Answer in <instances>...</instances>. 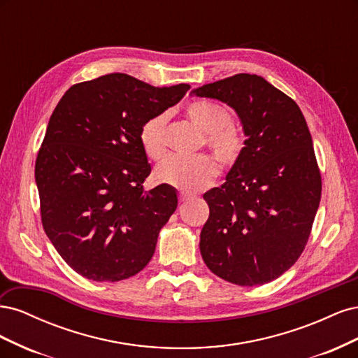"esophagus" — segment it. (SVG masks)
<instances>
[{
	"mask_svg": "<svg viewBox=\"0 0 358 358\" xmlns=\"http://www.w3.org/2000/svg\"><path fill=\"white\" fill-rule=\"evenodd\" d=\"M192 197L189 196V194H187V192H179V201H188V200H191Z\"/></svg>",
	"mask_w": 358,
	"mask_h": 358,
	"instance_id": "1",
	"label": "esophagus"
}]
</instances>
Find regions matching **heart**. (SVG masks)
I'll return each instance as SVG.
<instances>
[{
  "label": "heart",
  "mask_w": 358,
  "mask_h": 358,
  "mask_svg": "<svg viewBox=\"0 0 358 358\" xmlns=\"http://www.w3.org/2000/svg\"><path fill=\"white\" fill-rule=\"evenodd\" d=\"M188 117L206 133V143L221 161L231 162L242 149V138L231 125V115L222 106L212 101L191 103L187 109ZM167 113H159L148 119L140 129V142L150 159L164 157ZM218 173L215 161L206 155L192 158L169 157L155 169V179L159 183L182 191H199L208 187Z\"/></svg>",
  "instance_id": "1"
}]
</instances>
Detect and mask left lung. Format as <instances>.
<instances>
[{"label": "left lung", "mask_w": 358, "mask_h": 358, "mask_svg": "<svg viewBox=\"0 0 358 358\" xmlns=\"http://www.w3.org/2000/svg\"><path fill=\"white\" fill-rule=\"evenodd\" d=\"M191 95L230 106L246 140L221 187L203 199L200 252L216 276L263 285L297 262L321 200V175L300 107L262 76L239 73Z\"/></svg>", "instance_id": "obj_1"}]
</instances>
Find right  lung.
Segmentation results:
<instances>
[{
	"mask_svg": "<svg viewBox=\"0 0 358 358\" xmlns=\"http://www.w3.org/2000/svg\"><path fill=\"white\" fill-rule=\"evenodd\" d=\"M189 88L110 73L73 85L53 110L36 161L41 222L83 278L117 282L152 258L178 196L166 183L143 191L150 164L140 129Z\"/></svg>",
	"mask_w": 358,
	"mask_h": 358,
	"instance_id": "obj_1",
	"label": "right lung"
}]
</instances>
